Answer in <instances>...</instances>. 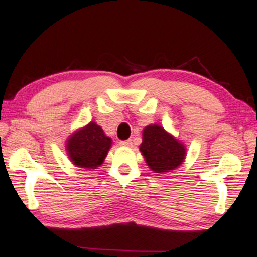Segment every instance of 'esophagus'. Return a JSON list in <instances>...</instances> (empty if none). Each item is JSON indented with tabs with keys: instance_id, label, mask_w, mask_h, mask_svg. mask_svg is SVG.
I'll return each mask as SVG.
<instances>
[{
	"instance_id": "obj_1",
	"label": "esophagus",
	"mask_w": 257,
	"mask_h": 257,
	"mask_svg": "<svg viewBox=\"0 0 257 257\" xmlns=\"http://www.w3.org/2000/svg\"><path fill=\"white\" fill-rule=\"evenodd\" d=\"M118 144L122 145V147H130V145L133 144L132 140H125V141H120L118 142Z\"/></svg>"
}]
</instances>
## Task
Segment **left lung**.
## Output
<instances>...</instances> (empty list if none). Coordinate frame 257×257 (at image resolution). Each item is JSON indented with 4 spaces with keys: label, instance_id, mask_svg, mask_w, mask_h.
Here are the masks:
<instances>
[{
    "label": "left lung",
    "instance_id": "left-lung-1",
    "mask_svg": "<svg viewBox=\"0 0 257 257\" xmlns=\"http://www.w3.org/2000/svg\"><path fill=\"white\" fill-rule=\"evenodd\" d=\"M140 150L148 166L155 173H164L181 165L186 156L183 144L175 140L160 125H148L143 130V142Z\"/></svg>",
    "mask_w": 257,
    "mask_h": 257
}]
</instances>
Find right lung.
<instances>
[{
	"instance_id": "right-lung-1",
	"label": "right lung",
	"mask_w": 257,
	"mask_h": 257,
	"mask_svg": "<svg viewBox=\"0 0 257 257\" xmlns=\"http://www.w3.org/2000/svg\"><path fill=\"white\" fill-rule=\"evenodd\" d=\"M112 141L94 122L76 132L68 141L67 150L78 167L97 168L104 162Z\"/></svg>"
}]
</instances>
